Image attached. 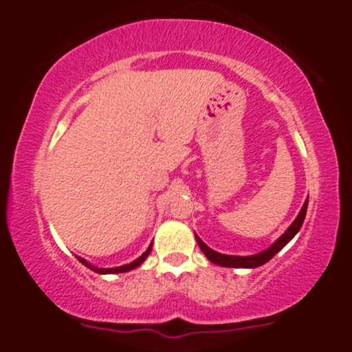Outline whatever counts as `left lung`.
<instances>
[{
	"mask_svg": "<svg viewBox=\"0 0 352 352\" xmlns=\"http://www.w3.org/2000/svg\"><path fill=\"white\" fill-rule=\"evenodd\" d=\"M306 210H308V200L305 201L300 215H298L296 220L293 221L292 227L286 230V232L283 233V235L278 238V240L274 241V243L270 246L268 250H265V252H261L258 254H253V256H228V254H221V253L213 252V250L208 248V246L205 245L199 236H197V241H199V246L201 248V252L205 253V256H207L212 263L220 265V266H228V268H256V266L265 265L266 261L272 260L274 254L280 252L283 246L288 243V241L292 240V238L296 235L298 232H300L302 221H305V217H306Z\"/></svg>",
	"mask_w": 352,
	"mask_h": 352,
	"instance_id": "8db88e82",
	"label": "left lung"
}]
</instances>
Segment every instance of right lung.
Masks as SVG:
<instances>
[{
    "label": "right lung",
    "mask_w": 352,
    "mask_h": 352,
    "mask_svg": "<svg viewBox=\"0 0 352 352\" xmlns=\"http://www.w3.org/2000/svg\"><path fill=\"white\" fill-rule=\"evenodd\" d=\"M151 250H152V245L148 246V248H147V252H145V253L142 254V256H139V258H137L135 261H132V263H129V265H124V266H119V268H107V270H104V268H96V266L89 265L87 261L84 260V258H79V256H78V260H79L80 263H82V265H86L87 268L94 270V272H98V273H124V272H131V270L137 268V266H139L140 263H142V261L145 260V258L148 256V253H151Z\"/></svg>",
    "instance_id": "right-lung-1"
}]
</instances>
